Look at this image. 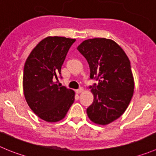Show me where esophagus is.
I'll use <instances>...</instances> for the list:
<instances>
[{
  "label": "esophagus",
  "mask_w": 156,
  "mask_h": 156,
  "mask_svg": "<svg viewBox=\"0 0 156 156\" xmlns=\"http://www.w3.org/2000/svg\"><path fill=\"white\" fill-rule=\"evenodd\" d=\"M83 91H84V88H78V89L76 90V93L77 94H80V93L83 92Z\"/></svg>",
  "instance_id": "esophagus-1"
}]
</instances>
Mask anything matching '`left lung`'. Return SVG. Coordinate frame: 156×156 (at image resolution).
<instances>
[{
	"instance_id": "8db88e82",
	"label": "left lung",
	"mask_w": 156,
	"mask_h": 156,
	"mask_svg": "<svg viewBox=\"0 0 156 156\" xmlns=\"http://www.w3.org/2000/svg\"><path fill=\"white\" fill-rule=\"evenodd\" d=\"M77 49L89 65L90 78L98 81L90 87L94 101L87 108V115L95 124H110L126 112L133 95L135 82L130 61L111 39H88Z\"/></svg>"
}]
</instances>
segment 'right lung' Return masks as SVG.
I'll return each mask as SVG.
<instances>
[{"mask_svg": "<svg viewBox=\"0 0 156 156\" xmlns=\"http://www.w3.org/2000/svg\"><path fill=\"white\" fill-rule=\"evenodd\" d=\"M75 39L45 37L35 46L26 60L23 74V90L29 107L48 122H57L66 115L75 101L73 90L58 85L55 79L68 50Z\"/></svg>", "mask_w": 156, "mask_h": 156, "instance_id": "1", "label": "right lung"}]
</instances>
